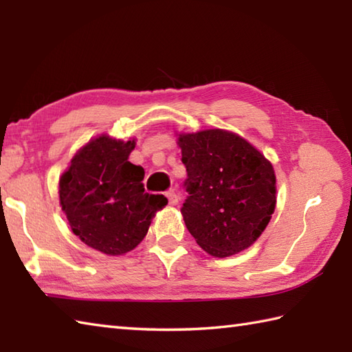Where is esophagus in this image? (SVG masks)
<instances>
[{
    "label": "esophagus",
    "mask_w": 352,
    "mask_h": 352,
    "mask_svg": "<svg viewBox=\"0 0 352 352\" xmlns=\"http://www.w3.org/2000/svg\"><path fill=\"white\" fill-rule=\"evenodd\" d=\"M166 197H168V199H169V204H170V206H177L178 201H180V197L177 195V192H175L174 189L168 190V192H166Z\"/></svg>",
    "instance_id": "esophagus-1"
}]
</instances>
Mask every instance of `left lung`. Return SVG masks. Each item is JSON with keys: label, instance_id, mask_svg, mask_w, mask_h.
Returning <instances> with one entry per match:
<instances>
[{"label": "left lung", "instance_id": "1", "mask_svg": "<svg viewBox=\"0 0 352 352\" xmlns=\"http://www.w3.org/2000/svg\"><path fill=\"white\" fill-rule=\"evenodd\" d=\"M188 170L182 213L197 243L214 257L248 248L275 210L272 164L234 133L204 130L180 134Z\"/></svg>", "mask_w": 352, "mask_h": 352}]
</instances>
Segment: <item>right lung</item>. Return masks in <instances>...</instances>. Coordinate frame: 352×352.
<instances>
[{"label": "right lung", "mask_w": 352, "mask_h": 352, "mask_svg": "<svg viewBox=\"0 0 352 352\" xmlns=\"http://www.w3.org/2000/svg\"><path fill=\"white\" fill-rule=\"evenodd\" d=\"M134 140L101 136L71 160L58 184L60 206L74 234L109 256L136 248L153 216L168 204L144 188L145 170L129 162Z\"/></svg>", "instance_id": "right-lung-1"}]
</instances>
